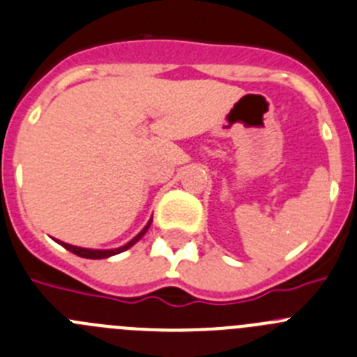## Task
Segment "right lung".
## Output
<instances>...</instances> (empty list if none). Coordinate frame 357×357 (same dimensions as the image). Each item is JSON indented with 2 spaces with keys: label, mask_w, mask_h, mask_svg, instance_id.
I'll return each mask as SVG.
<instances>
[{
  "label": "right lung",
  "mask_w": 357,
  "mask_h": 357,
  "mask_svg": "<svg viewBox=\"0 0 357 357\" xmlns=\"http://www.w3.org/2000/svg\"><path fill=\"white\" fill-rule=\"evenodd\" d=\"M151 222H153V220H149L148 224H146V227L142 229V231L139 232V234L135 236V238H133L132 241H128V243H126V245L119 246V248H114V250H91V248H81V246L68 245V243H63V241H58V243H59V245H61V246H65L66 250H70L72 254L79 255V257H84V259H107V257H111V255L121 254V252H125V250H128L130 246L135 245V243H137L139 239H141L142 236L146 234V231H148V229H149V225H151Z\"/></svg>",
  "instance_id": "1"
}]
</instances>
